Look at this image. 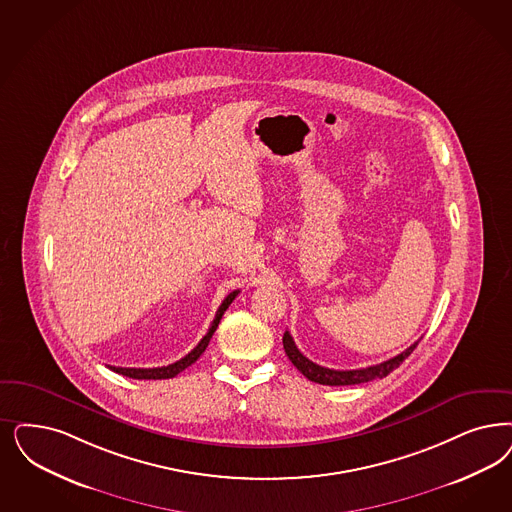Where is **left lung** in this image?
Returning a JSON list of instances; mask_svg holds the SVG:
<instances>
[{"instance_id": "obj_1", "label": "left lung", "mask_w": 512, "mask_h": 512, "mask_svg": "<svg viewBox=\"0 0 512 512\" xmlns=\"http://www.w3.org/2000/svg\"><path fill=\"white\" fill-rule=\"evenodd\" d=\"M420 342V340H418ZM418 342H414L410 348H406L405 352L391 357L384 363L372 365L367 369H355V371H335V369H325L319 367L316 363H312L308 357H304L299 352V348L293 342V336L289 335V331L283 333V350L287 353L289 361L299 369L310 382L323 384V386H353V384H363V382H371L378 378H386L389 372L395 371L410 353L414 352V348L418 346Z\"/></svg>"}]
</instances>
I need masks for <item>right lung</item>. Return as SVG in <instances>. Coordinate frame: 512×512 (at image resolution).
<instances>
[{
	"mask_svg": "<svg viewBox=\"0 0 512 512\" xmlns=\"http://www.w3.org/2000/svg\"><path fill=\"white\" fill-rule=\"evenodd\" d=\"M238 293H240V291H232V293L227 295V299L221 302V306H219V310H217L215 319H213L212 325H210V329H208L206 336L196 344V348H194L193 352L187 353L185 357H181V359L176 361V363L166 365V367H157V369H126V367H109V369L113 372H119V374H123V376H128V378H134V380H166V378H174V376L179 374V372L185 371L187 367H191L194 361H196V359L204 353V350L208 348L210 338H212L213 333H215V329H217L219 321L223 318V314L227 312L230 302L236 299V295H238Z\"/></svg>",
	"mask_w": 512,
	"mask_h": 512,
	"instance_id": "obj_1",
	"label": "right lung"
}]
</instances>
